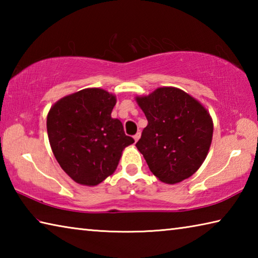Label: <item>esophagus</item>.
Here are the masks:
<instances>
[{
  "instance_id": "obj_1",
  "label": "esophagus",
  "mask_w": 258,
  "mask_h": 258,
  "mask_svg": "<svg viewBox=\"0 0 258 258\" xmlns=\"http://www.w3.org/2000/svg\"><path fill=\"white\" fill-rule=\"evenodd\" d=\"M140 137H141V133H140V132H138V133H137V134H135V135H134V137H133V138H134V141H135V142H137V141H138V140L140 139Z\"/></svg>"
}]
</instances>
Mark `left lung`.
I'll use <instances>...</instances> for the list:
<instances>
[{"label": "left lung", "mask_w": 258, "mask_h": 258, "mask_svg": "<svg viewBox=\"0 0 258 258\" xmlns=\"http://www.w3.org/2000/svg\"><path fill=\"white\" fill-rule=\"evenodd\" d=\"M148 125L137 146L161 182L178 183L198 171L213 138L212 117L198 100L172 86L137 97Z\"/></svg>", "instance_id": "1"}]
</instances>
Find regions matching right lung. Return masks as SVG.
Wrapping results in <instances>:
<instances>
[{
  "instance_id": "add662e5",
  "label": "right lung",
  "mask_w": 258,
  "mask_h": 258,
  "mask_svg": "<svg viewBox=\"0 0 258 258\" xmlns=\"http://www.w3.org/2000/svg\"><path fill=\"white\" fill-rule=\"evenodd\" d=\"M116 97L102 89H84L51 107L46 118L52 152L76 183L94 186L116 171L121 152L134 142L121 121L112 118Z\"/></svg>"
}]
</instances>
